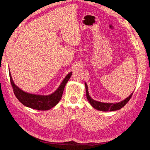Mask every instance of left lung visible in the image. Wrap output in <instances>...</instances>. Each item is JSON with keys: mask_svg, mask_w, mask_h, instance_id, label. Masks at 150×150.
<instances>
[{"mask_svg": "<svg viewBox=\"0 0 150 150\" xmlns=\"http://www.w3.org/2000/svg\"><path fill=\"white\" fill-rule=\"evenodd\" d=\"M85 84V88H86V98H87L88 101L91 104L94 108L96 109L97 110L99 111H114L120 110L129 101L130 98H131L133 95V92L131 93L129 96L125 99L124 100H122L120 102L116 103H103V102H99L97 101L96 100H94V99L89 96V92H88V85L84 83Z\"/></svg>", "mask_w": 150, "mask_h": 150, "instance_id": "8db88e82", "label": "left lung"}]
</instances>
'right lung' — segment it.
<instances>
[{
    "instance_id": "right-lung-1",
    "label": "right lung",
    "mask_w": 150,
    "mask_h": 150,
    "mask_svg": "<svg viewBox=\"0 0 150 150\" xmlns=\"http://www.w3.org/2000/svg\"><path fill=\"white\" fill-rule=\"evenodd\" d=\"M72 73V72H70L69 74H67L58 88L54 93L49 95H41L27 93L20 89L13 82L9 70L11 85L13 88V93L18 100L25 106L40 111L49 110L50 109L55 106L59 102L63 91H64L65 86L70 79Z\"/></svg>"
}]
</instances>
